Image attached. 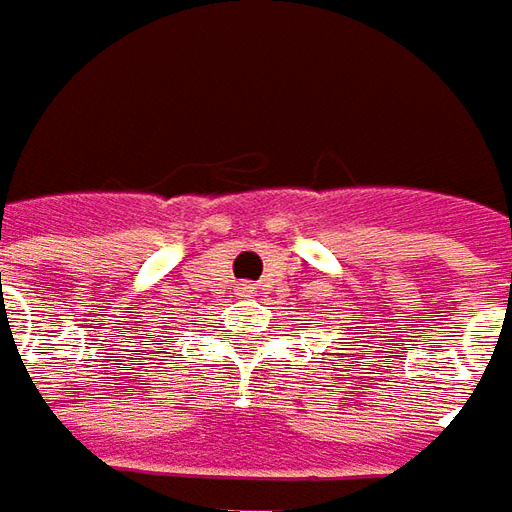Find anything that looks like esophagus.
Returning a JSON list of instances; mask_svg holds the SVG:
<instances>
[{"instance_id": "1", "label": "esophagus", "mask_w": 512, "mask_h": 512, "mask_svg": "<svg viewBox=\"0 0 512 512\" xmlns=\"http://www.w3.org/2000/svg\"><path fill=\"white\" fill-rule=\"evenodd\" d=\"M240 294H253L251 283H240Z\"/></svg>"}]
</instances>
